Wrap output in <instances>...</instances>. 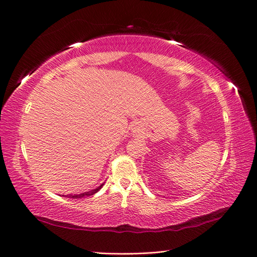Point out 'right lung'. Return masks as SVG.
<instances>
[{
	"label": "right lung",
	"instance_id": "1",
	"mask_svg": "<svg viewBox=\"0 0 257 257\" xmlns=\"http://www.w3.org/2000/svg\"><path fill=\"white\" fill-rule=\"evenodd\" d=\"M103 185H104V183H102L99 186H97V188L94 189V190H91L89 192H84V193H80V194H74V195H73V194H69V195H65V197H67V198H82L84 196H91V195H93V194L97 193L100 189H102Z\"/></svg>",
	"mask_w": 257,
	"mask_h": 257
}]
</instances>
